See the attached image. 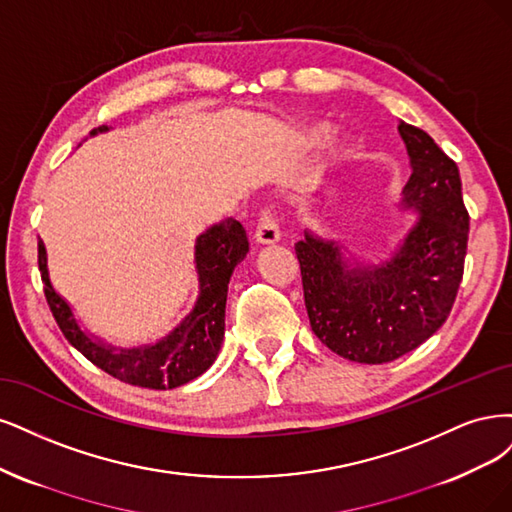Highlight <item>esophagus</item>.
<instances>
[{"label": "esophagus", "instance_id": "esophagus-1", "mask_svg": "<svg viewBox=\"0 0 512 512\" xmlns=\"http://www.w3.org/2000/svg\"><path fill=\"white\" fill-rule=\"evenodd\" d=\"M255 242L257 244H276L280 242V229L272 217V212L268 208H263L259 212V221L255 227Z\"/></svg>", "mask_w": 512, "mask_h": 512}]
</instances>
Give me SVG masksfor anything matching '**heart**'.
Here are the masks:
<instances>
[{
    "mask_svg": "<svg viewBox=\"0 0 512 512\" xmlns=\"http://www.w3.org/2000/svg\"><path fill=\"white\" fill-rule=\"evenodd\" d=\"M329 134V125H312L306 129V136L312 140H319L325 138ZM353 155V142L351 140H342L338 144V151H336V159H346Z\"/></svg>",
    "mask_w": 512,
    "mask_h": 512,
    "instance_id": "b5f03b06",
    "label": "heart"
}]
</instances>
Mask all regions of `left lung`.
Instances as JSON below:
<instances>
[{
    "label": "left lung",
    "mask_w": 512,
    "mask_h": 512,
    "mask_svg": "<svg viewBox=\"0 0 512 512\" xmlns=\"http://www.w3.org/2000/svg\"><path fill=\"white\" fill-rule=\"evenodd\" d=\"M398 131L410 161L398 206L417 221L391 257L372 263L308 229L295 244L312 332L357 364H387L434 336L464 276L470 217L455 161L423 129Z\"/></svg>",
    "instance_id": "obj_1"
}]
</instances>
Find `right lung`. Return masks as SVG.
Here are the masks:
<instances>
[{
    "label": "right lung",
    "mask_w": 512,
    "mask_h": 512,
    "mask_svg": "<svg viewBox=\"0 0 512 512\" xmlns=\"http://www.w3.org/2000/svg\"><path fill=\"white\" fill-rule=\"evenodd\" d=\"M108 129V125L97 127L91 131V136L106 134ZM246 253H249V240L236 219H223L221 223L210 225L195 238L193 246V266L200 291L189 315L157 342L125 349V346H114L100 336H93L80 325L72 306L51 283L46 246L38 240V266L44 295L63 336L97 368L123 383L148 389L187 385L214 364L225 336L229 278Z\"/></svg>",
    "instance_id": "right-lung-1"
}]
</instances>
